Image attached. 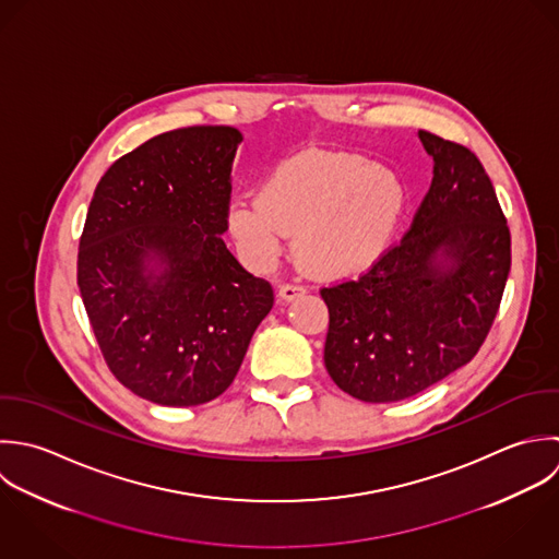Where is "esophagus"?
I'll use <instances>...</instances> for the list:
<instances>
[{"instance_id": "1", "label": "esophagus", "mask_w": 559, "mask_h": 559, "mask_svg": "<svg viewBox=\"0 0 559 559\" xmlns=\"http://www.w3.org/2000/svg\"><path fill=\"white\" fill-rule=\"evenodd\" d=\"M304 293H306V288H304L301 284H282L280 290H277V295H280L282 301H293V299L301 297Z\"/></svg>"}]
</instances>
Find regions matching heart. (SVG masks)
Masks as SVG:
<instances>
[{
	"label": "heart",
	"mask_w": 559,
	"mask_h": 559,
	"mask_svg": "<svg viewBox=\"0 0 559 559\" xmlns=\"http://www.w3.org/2000/svg\"><path fill=\"white\" fill-rule=\"evenodd\" d=\"M405 205V188L385 167L360 156L306 152L282 163L258 201L229 210V229L253 264L295 238L297 264L314 277L362 273L385 251Z\"/></svg>",
	"instance_id": "1"
}]
</instances>
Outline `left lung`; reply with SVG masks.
<instances>
[{
    "label": "left lung",
    "instance_id": "left-lung-1",
    "mask_svg": "<svg viewBox=\"0 0 559 559\" xmlns=\"http://www.w3.org/2000/svg\"><path fill=\"white\" fill-rule=\"evenodd\" d=\"M418 139L433 180L409 229L365 275L321 288L325 369L367 403L414 396L468 365L512 264L510 227L479 158L425 130Z\"/></svg>",
    "mask_w": 559,
    "mask_h": 559
}]
</instances>
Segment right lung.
<instances>
[{
    "label": "right lung",
    "instance_id": "add662e5",
    "mask_svg": "<svg viewBox=\"0 0 559 559\" xmlns=\"http://www.w3.org/2000/svg\"><path fill=\"white\" fill-rule=\"evenodd\" d=\"M242 134L192 126L121 156L99 180L78 286L102 356L134 394L169 407L223 394L273 288L229 253L231 163Z\"/></svg>",
    "mask_w": 559,
    "mask_h": 559
}]
</instances>
